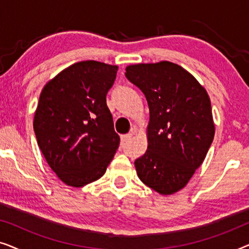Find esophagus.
I'll return each mask as SVG.
<instances>
[{"label":"esophagus","instance_id":"34e87169","mask_svg":"<svg viewBox=\"0 0 249 249\" xmlns=\"http://www.w3.org/2000/svg\"><path fill=\"white\" fill-rule=\"evenodd\" d=\"M132 135H134V132H130V134H127V135H124V136H121V142H129L131 139V137H132Z\"/></svg>","mask_w":249,"mask_h":249}]
</instances>
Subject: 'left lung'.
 <instances>
[{"instance_id":"obj_1","label":"left lung","mask_w":249,"mask_h":249,"mask_svg":"<svg viewBox=\"0 0 249 249\" xmlns=\"http://www.w3.org/2000/svg\"><path fill=\"white\" fill-rule=\"evenodd\" d=\"M125 77L149 107L147 151L135 161L139 179L161 195L182 189L202 164L215 125L209 94L178 64H131Z\"/></svg>"}]
</instances>
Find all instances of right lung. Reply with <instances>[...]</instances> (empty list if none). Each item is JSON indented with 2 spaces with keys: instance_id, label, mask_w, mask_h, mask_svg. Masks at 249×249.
<instances>
[{
  "instance_id": "right-lung-1",
  "label": "right lung",
  "mask_w": 249,
  "mask_h": 249,
  "mask_svg": "<svg viewBox=\"0 0 249 249\" xmlns=\"http://www.w3.org/2000/svg\"><path fill=\"white\" fill-rule=\"evenodd\" d=\"M117 66L81 61L51 79L39 95L34 131L50 168L61 181L83 187L107 171L119 147L107 94Z\"/></svg>"
}]
</instances>
